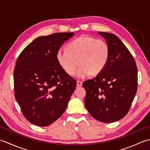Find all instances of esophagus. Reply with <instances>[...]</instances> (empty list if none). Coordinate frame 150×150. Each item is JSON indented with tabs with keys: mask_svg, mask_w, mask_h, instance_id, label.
Here are the masks:
<instances>
[{
	"mask_svg": "<svg viewBox=\"0 0 150 150\" xmlns=\"http://www.w3.org/2000/svg\"><path fill=\"white\" fill-rule=\"evenodd\" d=\"M77 86H81L82 85V82L80 81H77Z\"/></svg>",
	"mask_w": 150,
	"mask_h": 150,
	"instance_id": "34e87169",
	"label": "esophagus"
}]
</instances>
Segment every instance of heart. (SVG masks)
I'll return each mask as SVG.
<instances>
[{"label": "heart", "instance_id": "obj_1", "mask_svg": "<svg viewBox=\"0 0 150 150\" xmlns=\"http://www.w3.org/2000/svg\"><path fill=\"white\" fill-rule=\"evenodd\" d=\"M66 50L57 51V62L69 75L74 74L79 64L80 66L76 73L79 79L86 78L92 73H100L106 67L110 57L108 44L103 40L90 36L76 38L67 45Z\"/></svg>", "mask_w": 150, "mask_h": 150}]
</instances>
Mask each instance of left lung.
<instances>
[{
  "mask_svg": "<svg viewBox=\"0 0 150 150\" xmlns=\"http://www.w3.org/2000/svg\"><path fill=\"white\" fill-rule=\"evenodd\" d=\"M110 48L104 69L94 79L85 81L84 104L94 119L114 122L128 112L137 90V68L128 48L115 35L98 32Z\"/></svg>",
  "mask_w": 150,
  "mask_h": 150,
  "instance_id": "obj_1",
  "label": "left lung"
}]
</instances>
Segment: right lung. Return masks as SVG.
<instances>
[{
	"mask_svg": "<svg viewBox=\"0 0 150 150\" xmlns=\"http://www.w3.org/2000/svg\"><path fill=\"white\" fill-rule=\"evenodd\" d=\"M73 33L36 38L25 47L14 69L15 97L26 119L46 126L64 112L76 81L60 68L56 53Z\"/></svg>",
	"mask_w": 150,
	"mask_h": 150,
	"instance_id": "obj_1",
	"label": "right lung"
}]
</instances>
